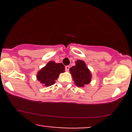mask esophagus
I'll use <instances>...</instances> for the list:
<instances>
[{
    "label": "esophagus",
    "instance_id": "34e87169",
    "mask_svg": "<svg viewBox=\"0 0 132 132\" xmlns=\"http://www.w3.org/2000/svg\"><path fill=\"white\" fill-rule=\"evenodd\" d=\"M69 66H66V67H65V69H66V71H69Z\"/></svg>",
    "mask_w": 132,
    "mask_h": 132
}]
</instances>
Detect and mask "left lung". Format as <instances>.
Segmentation results:
<instances>
[{
	"label": "left lung",
	"instance_id": "left-lung-1",
	"mask_svg": "<svg viewBox=\"0 0 132 132\" xmlns=\"http://www.w3.org/2000/svg\"><path fill=\"white\" fill-rule=\"evenodd\" d=\"M76 65L69 68L70 73L76 86L84 87L91 82L92 74L86 63L82 60H77Z\"/></svg>",
	"mask_w": 132,
	"mask_h": 132
}]
</instances>
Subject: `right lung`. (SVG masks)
Wrapping results in <instances>:
<instances>
[{"mask_svg":"<svg viewBox=\"0 0 132 132\" xmlns=\"http://www.w3.org/2000/svg\"><path fill=\"white\" fill-rule=\"evenodd\" d=\"M65 67L62 63L50 61L37 72V79L43 86L49 87L55 83L60 73L65 72Z\"/></svg>","mask_w":132,"mask_h":132,"instance_id":"1","label":"right lung"}]
</instances>
